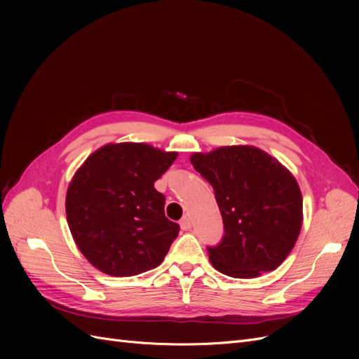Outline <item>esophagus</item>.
<instances>
[{
  "label": "esophagus",
  "mask_w": 359,
  "mask_h": 359,
  "mask_svg": "<svg viewBox=\"0 0 359 359\" xmlns=\"http://www.w3.org/2000/svg\"><path fill=\"white\" fill-rule=\"evenodd\" d=\"M180 226L182 231H190L191 229V220L190 217H184V219L180 222Z\"/></svg>",
  "instance_id": "1"
}]
</instances>
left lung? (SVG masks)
Segmentation results:
<instances>
[{"instance_id": "left-lung-1", "label": "left lung", "mask_w": 359, "mask_h": 359, "mask_svg": "<svg viewBox=\"0 0 359 359\" xmlns=\"http://www.w3.org/2000/svg\"><path fill=\"white\" fill-rule=\"evenodd\" d=\"M190 161L212 186L223 217V240L208 247L212 266L255 278L283 264L302 226V194L290 170L252 145L193 153Z\"/></svg>"}]
</instances>
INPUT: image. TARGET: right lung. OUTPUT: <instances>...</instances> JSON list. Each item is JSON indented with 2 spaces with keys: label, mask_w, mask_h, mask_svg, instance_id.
<instances>
[{
  "label": "right lung",
  "mask_w": 359,
  "mask_h": 359,
  "mask_svg": "<svg viewBox=\"0 0 359 359\" xmlns=\"http://www.w3.org/2000/svg\"><path fill=\"white\" fill-rule=\"evenodd\" d=\"M178 153L142 142L106 144L74 172L66 194L73 240L88 262L112 277L158 266L180 226L166 219L154 182Z\"/></svg>",
  "instance_id": "obj_1"
}]
</instances>
